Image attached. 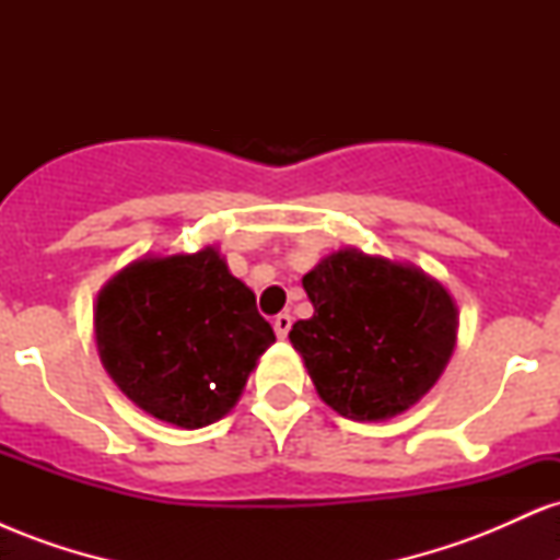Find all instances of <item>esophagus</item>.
Listing matches in <instances>:
<instances>
[{
	"label": "esophagus",
	"instance_id": "1",
	"mask_svg": "<svg viewBox=\"0 0 560 560\" xmlns=\"http://www.w3.org/2000/svg\"><path fill=\"white\" fill-rule=\"evenodd\" d=\"M289 329H292V316H289V313H279V316L273 318V331H276V337L284 339L287 334H289Z\"/></svg>",
	"mask_w": 560,
	"mask_h": 560
}]
</instances>
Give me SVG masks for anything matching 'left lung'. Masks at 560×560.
<instances>
[{"label": "left lung", "instance_id": "obj_1", "mask_svg": "<svg viewBox=\"0 0 560 560\" xmlns=\"http://www.w3.org/2000/svg\"><path fill=\"white\" fill-rule=\"evenodd\" d=\"M313 318L289 331L320 400L352 421L419 402L455 347V305L419 268L339 249L302 279Z\"/></svg>", "mask_w": 560, "mask_h": 560}]
</instances>
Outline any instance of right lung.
<instances>
[{
	"label": "right lung",
	"instance_id": "add662e5",
	"mask_svg": "<svg viewBox=\"0 0 560 560\" xmlns=\"http://www.w3.org/2000/svg\"><path fill=\"white\" fill-rule=\"evenodd\" d=\"M94 329L113 382L141 410L182 429L226 416L276 342L255 294L213 247L128 266L102 289Z\"/></svg>",
	"mask_w": 560,
	"mask_h": 560
}]
</instances>
